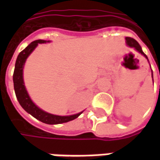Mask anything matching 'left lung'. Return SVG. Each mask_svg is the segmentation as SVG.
I'll return each instance as SVG.
<instances>
[{"label": "left lung", "instance_id": "left-lung-1", "mask_svg": "<svg viewBox=\"0 0 160 160\" xmlns=\"http://www.w3.org/2000/svg\"><path fill=\"white\" fill-rule=\"evenodd\" d=\"M125 39H126V43H127V45H128L129 47H131V48H134V49L137 50L138 52H140L141 55H143L148 61V56H146L145 53L142 51L141 45L139 44V42H138L136 40L134 39V38H129V37H126ZM152 78H153V77H152ZM152 80H153V79H152Z\"/></svg>", "mask_w": 160, "mask_h": 160}]
</instances>
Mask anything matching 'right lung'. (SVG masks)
Returning <instances> with one entry per match:
<instances>
[{"mask_svg":"<svg viewBox=\"0 0 160 160\" xmlns=\"http://www.w3.org/2000/svg\"><path fill=\"white\" fill-rule=\"evenodd\" d=\"M49 42L46 40H36L31 42L29 45L26 47V49H23L21 52L19 53V56L17 57L15 62V68H14V72L12 75V80H13V87H14V91H15L16 97L19 101V104L22 106V108L31 114L32 117L39 120L42 122L47 124H59L63 123V122H68L69 121H72L73 119L77 118L83 111H81L78 114L71 115V116H56V115L50 114L46 111H43L40 108L37 106L36 104L33 103L29 95L27 93V91L24 84V80H23V68L24 65L26 62L27 57L30 56V54L35 49L38 43H44V42Z\"/></svg>","mask_w":160,"mask_h":160,"instance_id":"obj_1","label":"right lung"}]
</instances>
